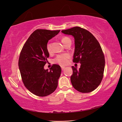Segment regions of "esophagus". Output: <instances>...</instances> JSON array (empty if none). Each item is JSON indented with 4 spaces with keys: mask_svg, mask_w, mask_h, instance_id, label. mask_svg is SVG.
I'll use <instances>...</instances> for the list:
<instances>
[{
    "mask_svg": "<svg viewBox=\"0 0 122 122\" xmlns=\"http://www.w3.org/2000/svg\"><path fill=\"white\" fill-rule=\"evenodd\" d=\"M61 68L62 70H63L65 68V67H64V66H61Z\"/></svg>",
    "mask_w": 122,
    "mask_h": 122,
    "instance_id": "obj_1",
    "label": "esophagus"
}]
</instances>
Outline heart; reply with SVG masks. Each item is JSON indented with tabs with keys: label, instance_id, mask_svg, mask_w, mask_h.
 <instances>
[{
	"label": "heart",
	"instance_id": "obj_1",
	"mask_svg": "<svg viewBox=\"0 0 122 122\" xmlns=\"http://www.w3.org/2000/svg\"><path fill=\"white\" fill-rule=\"evenodd\" d=\"M61 42L65 45L69 42H71V40L68 36H64L61 39ZM47 50L49 53L51 52V44L48 43L47 45ZM70 57V55L68 53H65L58 55L57 56L54 58V62L55 63H57L61 65H66L68 64L69 59Z\"/></svg>",
	"mask_w": 122,
	"mask_h": 122
}]
</instances>
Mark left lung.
<instances>
[{
  "mask_svg": "<svg viewBox=\"0 0 122 122\" xmlns=\"http://www.w3.org/2000/svg\"><path fill=\"white\" fill-rule=\"evenodd\" d=\"M61 32L74 36L75 51L73 61L81 64L79 70L72 67L73 86L81 93L93 91L101 83L104 71V55L100 45L90 31L78 26Z\"/></svg>",
  "mask_w": 122,
  "mask_h": 122,
  "instance_id": "8db88e82",
  "label": "left lung"
}]
</instances>
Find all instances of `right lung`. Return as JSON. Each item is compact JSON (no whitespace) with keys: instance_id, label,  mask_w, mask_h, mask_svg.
<instances>
[{"instance_id":"1","label":"right lung","mask_w":122,"mask_h":122,"mask_svg":"<svg viewBox=\"0 0 122 122\" xmlns=\"http://www.w3.org/2000/svg\"><path fill=\"white\" fill-rule=\"evenodd\" d=\"M60 30L39 29L33 32L23 46L18 66L25 86L31 93L39 97L47 96L56 89L61 69L53 65L48 69L44 66L49 56L47 50L48 41L57 35Z\"/></svg>"}]
</instances>
